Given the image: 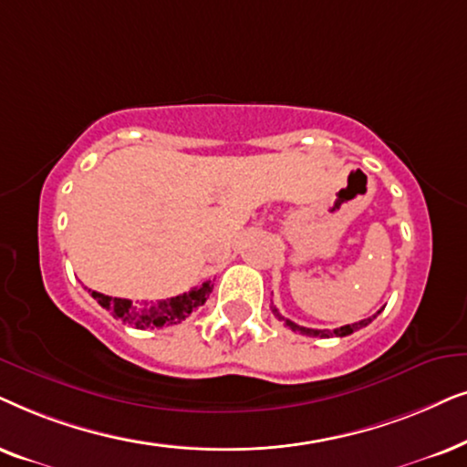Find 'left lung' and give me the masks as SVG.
<instances>
[{"label": "left lung", "mask_w": 467, "mask_h": 467, "mask_svg": "<svg viewBox=\"0 0 467 467\" xmlns=\"http://www.w3.org/2000/svg\"><path fill=\"white\" fill-rule=\"evenodd\" d=\"M273 314L277 316L279 320H284V316L277 312L275 307H273ZM380 314V312H378ZM376 316H371V318H365V320H358V322H354V325H346V327H339V328H333V331H322V328H307V327H298V325H295V322H290V320H285V327H290L292 331H298L301 335H309V337H346V335H352L354 331H358V328H363V327H368L371 320H374Z\"/></svg>", "instance_id": "obj_1"}]
</instances>
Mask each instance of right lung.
<instances>
[{
	"instance_id": "add662e5",
	"label": "right lung",
	"mask_w": 467,
	"mask_h": 467,
	"mask_svg": "<svg viewBox=\"0 0 467 467\" xmlns=\"http://www.w3.org/2000/svg\"><path fill=\"white\" fill-rule=\"evenodd\" d=\"M213 290V284L202 282L196 288L190 292H183V295L166 298V301L158 303H145V306L136 307L132 306L130 298H117L102 295V292H91V296L102 306L110 316L117 320H121L123 325L134 327V328H161L179 325V322L188 318V316L204 306V301L209 298V292Z\"/></svg>"
}]
</instances>
